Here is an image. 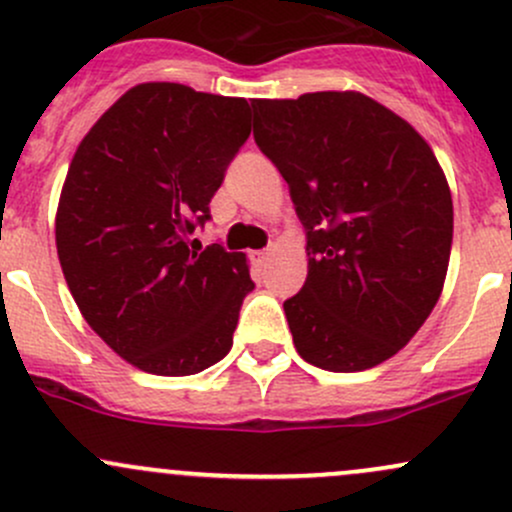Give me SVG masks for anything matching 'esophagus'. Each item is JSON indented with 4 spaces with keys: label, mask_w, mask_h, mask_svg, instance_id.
Wrapping results in <instances>:
<instances>
[{
    "label": "esophagus",
    "mask_w": 512,
    "mask_h": 512,
    "mask_svg": "<svg viewBox=\"0 0 512 512\" xmlns=\"http://www.w3.org/2000/svg\"><path fill=\"white\" fill-rule=\"evenodd\" d=\"M269 255H272V252H269V250H260V252H255V260L260 262V265H265V262L269 260Z\"/></svg>",
    "instance_id": "1"
}]
</instances>
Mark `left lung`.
<instances>
[{
    "label": "left lung",
    "instance_id": "left-lung-1",
    "mask_svg": "<svg viewBox=\"0 0 512 512\" xmlns=\"http://www.w3.org/2000/svg\"><path fill=\"white\" fill-rule=\"evenodd\" d=\"M255 143L289 184L308 277L284 301L296 352L364 372L406 347L442 294L452 194L418 131L362 92L252 99Z\"/></svg>",
    "mask_w": 512,
    "mask_h": 512
}]
</instances>
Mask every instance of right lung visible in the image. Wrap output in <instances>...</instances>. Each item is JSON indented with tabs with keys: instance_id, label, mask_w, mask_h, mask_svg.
Here are the masks:
<instances>
[{
	"instance_id": "obj_1",
	"label": "right lung",
	"mask_w": 512,
	"mask_h": 512,
	"mask_svg": "<svg viewBox=\"0 0 512 512\" xmlns=\"http://www.w3.org/2000/svg\"><path fill=\"white\" fill-rule=\"evenodd\" d=\"M250 104L177 82L128 89L77 145L55 245L77 308L111 350L157 376L228 355L247 291L243 252L189 250L240 145Z\"/></svg>"
}]
</instances>
